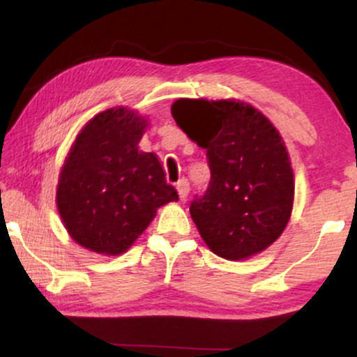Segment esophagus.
<instances>
[{
	"mask_svg": "<svg viewBox=\"0 0 357 357\" xmlns=\"http://www.w3.org/2000/svg\"><path fill=\"white\" fill-rule=\"evenodd\" d=\"M177 192H178V197H180V199H182V202H185V199L188 198V193H190L188 180H185V178L180 180V182L177 183Z\"/></svg>",
	"mask_w": 357,
	"mask_h": 357,
	"instance_id": "1",
	"label": "esophagus"
}]
</instances>
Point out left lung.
Returning <instances> with one entry per match:
<instances>
[{"label":"left lung","mask_w":357,"mask_h":357,"mask_svg":"<svg viewBox=\"0 0 357 357\" xmlns=\"http://www.w3.org/2000/svg\"><path fill=\"white\" fill-rule=\"evenodd\" d=\"M172 116L206 149L211 180L190 214L209 250L231 261L266 250L286 229L294 203V172L280 131L236 99H178Z\"/></svg>","instance_id":"left-lung-1"}]
</instances>
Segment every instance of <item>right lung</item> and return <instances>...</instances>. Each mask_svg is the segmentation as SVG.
Here are the masks:
<instances>
[{
    "mask_svg": "<svg viewBox=\"0 0 357 357\" xmlns=\"http://www.w3.org/2000/svg\"><path fill=\"white\" fill-rule=\"evenodd\" d=\"M148 119L126 107L87 121L56 185L63 226L87 250L116 257L133 245L160 206L178 202L154 153L139 151Z\"/></svg>",
    "mask_w": 357,
    "mask_h": 357,
    "instance_id": "1",
    "label": "right lung"
}]
</instances>
